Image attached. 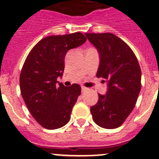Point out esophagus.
Here are the masks:
<instances>
[{
    "label": "esophagus",
    "instance_id": "34e87169",
    "mask_svg": "<svg viewBox=\"0 0 159 159\" xmlns=\"http://www.w3.org/2000/svg\"><path fill=\"white\" fill-rule=\"evenodd\" d=\"M87 90H88V88H85V87H84V86L81 87V91H82V92H84V91H86Z\"/></svg>",
    "mask_w": 159,
    "mask_h": 159
}]
</instances>
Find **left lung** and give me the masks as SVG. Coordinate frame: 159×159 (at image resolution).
Segmentation results:
<instances>
[{"label":"left lung","instance_id":"left-lung-1","mask_svg":"<svg viewBox=\"0 0 159 159\" xmlns=\"http://www.w3.org/2000/svg\"><path fill=\"white\" fill-rule=\"evenodd\" d=\"M99 52L97 77L107 82L105 95L91 107L93 121L104 129L121 126L136 105L141 90V69L133 50L110 33H85ZM103 81V82H105Z\"/></svg>","mask_w":159,"mask_h":159}]
</instances>
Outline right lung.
Returning a JSON list of instances; mask_svg holds the SVG:
<instances>
[{
	"label": "right lung",
	"instance_id": "1",
	"mask_svg": "<svg viewBox=\"0 0 159 159\" xmlns=\"http://www.w3.org/2000/svg\"><path fill=\"white\" fill-rule=\"evenodd\" d=\"M81 33L50 36L41 39L26 57L20 76L23 99L43 127L56 129L67 124L81 94V86L57 83L62 76L67 52L86 42Z\"/></svg>",
	"mask_w": 159,
	"mask_h": 159
}]
</instances>
